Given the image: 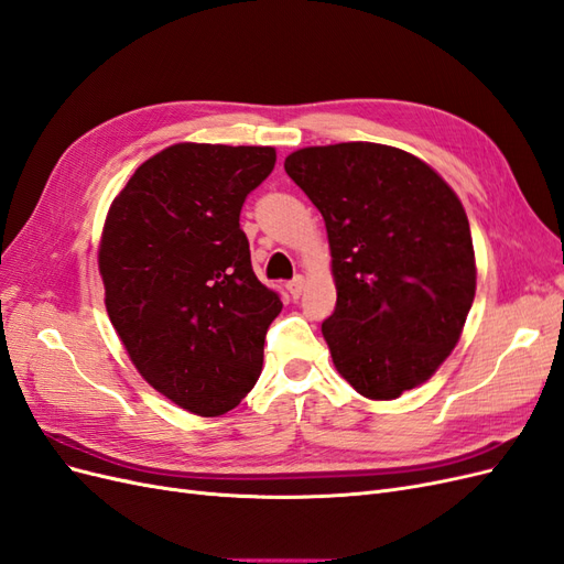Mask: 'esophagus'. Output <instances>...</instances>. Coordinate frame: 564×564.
Masks as SVG:
<instances>
[{
    "instance_id": "obj_1",
    "label": "esophagus",
    "mask_w": 564,
    "mask_h": 564,
    "mask_svg": "<svg viewBox=\"0 0 564 564\" xmlns=\"http://www.w3.org/2000/svg\"><path fill=\"white\" fill-rule=\"evenodd\" d=\"M303 286H305V280H303V275H296L292 282L286 284V292L292 294V299H299V296L303 294Z\"/></svg>"
}]
</instances>
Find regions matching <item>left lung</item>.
I'll list each match as a JSON object with an SVG mask.
<instances>
[{
	"label": "left lung",
	"instance_id": "left-lung-1",
	"mask_svg": "<svg viewBox=\"0 0 564 564\" xmlns=\"http://www.w3.org/2000/svg\"><path fill=\"white\" fill-rule=\"evenodd\" d=\"M284 172L327 226L336 308L322 334L340 377L369 400L429 381L475 299L464 204L429 164L379 143L303 148Z\"/></svg>",
	"mask_w": 564,
	"mask_h": 564
}]
</instances>
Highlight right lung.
<instances>
[{"label": "right lung", "instance_id": "obj_1", "mask_svg": "<svg viewBox=\"0 0 564 564\" xmlns=\"http://www.w3.org/2000/svg\"><path fill=\"white\" fill-rule=\"evenodd\" d=\"M275 160L261 145H169L135 169L106 218L98 270L112 327L141 377L199 416L230 412L259 381L282 311L240 228Z\"/></svg>", "mask_w": 564, "mask_h": 564}]
</instances>
